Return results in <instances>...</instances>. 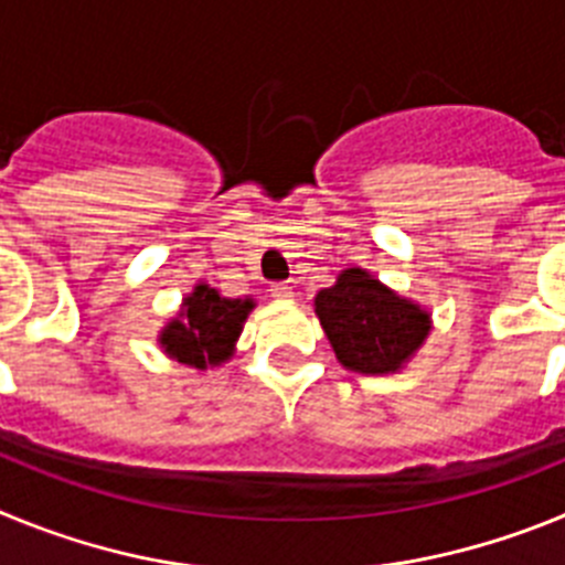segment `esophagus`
Instances as JSON below:
<instances>
[{"instance_id":"34e87169","label":"esophagus","mask_w":565,"mask_h":565,"mask_svg":"<svg viewBox=\"0 0 565 565\" xmlns=\"http://www.w3.org/2000/svg\"><path fill=\"white\" fill-rule=\"evenodd\" d=\"M271 297L274 299H282V302H291V299H294V288L288 286V282H277V286H271Z\"/></svg>"}]
</instances>
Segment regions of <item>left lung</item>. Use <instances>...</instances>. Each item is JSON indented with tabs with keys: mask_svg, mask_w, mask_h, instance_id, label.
<instances>
[{
	"mask_svg": "<svg viewBox=\"0 0 565 565\" xmlns=\"http://www.w3.org/2000/svg\"><path fill=\"white\" fill-rule=\"evenodd\" d=\"M313 313L344 371L387 376L407 367L433 331V313L367 268H344L313 297Z\"/></svg>",
	"mask_w": 565,
	"mask_h": 565,
	"instance_id": "1",
	"label": "left lung"
}]
</instances>
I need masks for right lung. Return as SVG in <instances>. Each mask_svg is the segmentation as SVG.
Returning a JSON list of instances; mask_svg holds the SVG:
<instances>
[{"label":"right lung","instance_id":"1","mask_svg":"<svg viewBox=\"0 0 565 565\" xmlns=\"http://www.w3.org/2000/svg\"><path fill=\"white\" fill-rule=\"evenodd\" d=\"M254 306L252 297H223L209 282H198L183 297L181 311L161 328L158 344L169 359L194 371L221 367L237 351V339Z\"/></svg>","mask_w":565,"mask_h":565}]
</instances>
